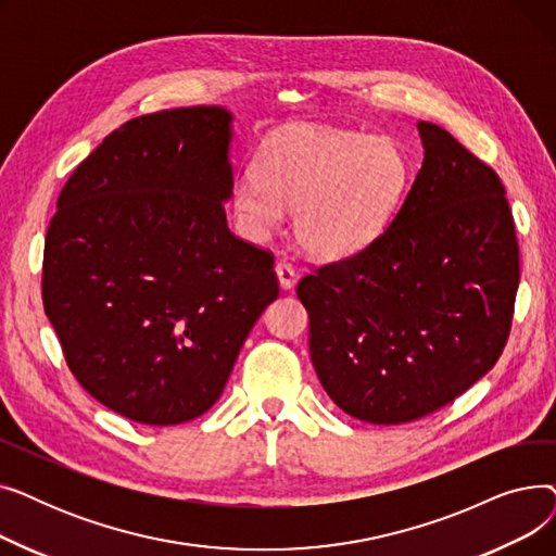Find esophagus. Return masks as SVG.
Wrapping results in <instances>:
<instances>
[{
    "label": "esophagus",
    "mask_w": 556,
    "mask_h": 556,
    "mask_svg": "<svg viewBox=\"0 0 556 556\" xmlns=\"http://www.w3.org/2000/svg\"><path fill=\"white\" fill-rule=\"evenodd\" d=\"M275 275H277L279 286H281L283 290L293 288V286H295V281H298V273H295V268L290 266V263H286V261H277V263H275Z\"/></svg>",
    "instance_id": "1"
}]
</instances>
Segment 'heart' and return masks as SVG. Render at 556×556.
I'll return each instance as SVG.
<instances>
[{"mask_svg":"<svg viewBox=\"0 0 556 556\" xmlns=\"http://www.w3.org/2000/svg\"><path fill=\"white\" fill-rule=\"evenodd\" d=\"M410 164L386 137L327 126H288L261 146L256 168L231 185V212L261 241L293 212L298 243L317 258L365 250L394 218Z\"/></svg>","mask_w":556,"mask_h":556,"instance_id":"1","label":"heart"}]
</instances>
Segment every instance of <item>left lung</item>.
Returning <instances> with one entry per match:
<instances>
[{
    "instance_id": "1",
    "label": "left lung",
    "mask_w": 556,
    "mask_h": 556,
    "mask_svg": "<svg viewBox=\"0 0 556 556\" xmlns=\"http://www.w3.org/2000/svg\"><path fill=\"white\" fill-rule=\"evenodd\" d=\"M424 164L365 250L298 283L308 349L333 403L367 424H407L498 363L520 279L505 187L444 128L421 122Z\"/></svg>"
}]
</instances>
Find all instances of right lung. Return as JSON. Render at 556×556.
Returning a JSON list of instances; mask_svg holds the SVG:
<instances>
[{"instance_id": "add662e5", "label": "right lung", "mask_w": 556, "mask_h": 556, "mask_svg": "<svg viewBox=\"0 0 556 556\" xmlns=\"http://www.w3.org/2000/svg\"><path fill=\"white\" fill-rule=\"evenodd\" d=\"M231 114H143L70 175L42 261V304L76 381L116 415L175 426L223 394L277 295L275 256L233 237Z\"/></svg>"}]
</instances>
